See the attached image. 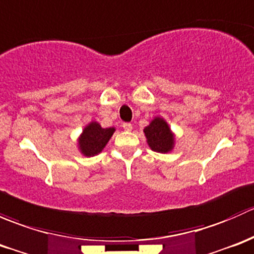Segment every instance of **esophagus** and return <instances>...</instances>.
I'll return each mask as SVG.
<instances>
[{
  "mask_svg": "<svg viewBox=\"0 0 254 254\" xmlns=\"http://www.w3.org/2000/svg\"><path fill=\"white\" fill-rule=\"evenodd\" d=\"M123 129L124 130H127V131H130V130L132 129V125L130 124V123H123Z\"/></svg>",
  "mask_w": 254,
  "mask_h": 254,
  "instance_id": "obj_1",
  "label": "esophagus"
}]
</instances>
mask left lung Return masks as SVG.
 <instances>
[{"mask_svg":"<svg viewBox=\"0 0 254 254\" xmlns=\"http://www.w3.org/2000/svg\"><path fill=\"white\" fill-rule=\"evenodd\" d=\"M146 140L151 150L156 152H170L175 145V136L170 127L162 118H155L148 127L143 129Z\"/></svg>","mask_w":254,"mask_h":254,"instance_id":"8db88e82","label":"left lung"}]
</instances>
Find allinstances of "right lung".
<instances>
[{
	"label": "right lung",
	"mask_w": 254,
	"mask_h": 254,
	"mask_svg": "<svg viewBox=\"0 0 254 254\" xmlns=\"http://www.w3.org/2000/svg\"><path fill=\"white\" fill-rule=\"evenodd\" d=\"M114 131V127L103 129L98 123L92 122L84 127L82 135L79 136V150L84 156L98 155L106 147L107 142L109 141Z\"/></svg>",
	"instance_id": "1"
}]
</instances>
